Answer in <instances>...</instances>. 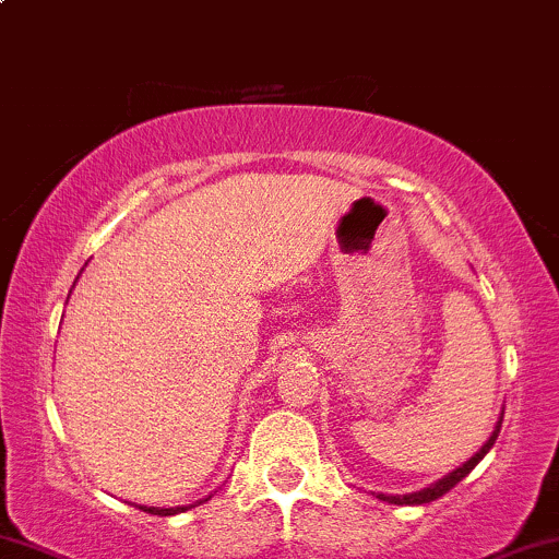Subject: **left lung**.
I'll list each match as a JSON object with an SVG mask.
<instances>
[{"label": "left lung", "instance_id": "left-lung-1", "mask_svg": "<svg viewBox=\"0 0 559 559\" xmlns=\"http://www.w3.org/2000/svg\"><path fill=\"white\" fill-rule=\"evenodd\" d=\"M500 427H502V419L497 421V427H495V432H492V437H489L487 442H484L481 445V450L476 455H472V459H468L466 463H463V466H459L455 468V472H450L448 476H442L440 481H435V484H429V487H425V489H419V492H412V495H380V500H385V502H393V506H425V502H432V500H437V497H442V495H448L450 489L455 487V484L459 481H463L466 479L468 474L474 472V466L476 463H479L484 455L489 453V448L495 445V440H497V435H500Z\"/></svg>", "mask_w": 559, "mask_h": 559}]
</instances>
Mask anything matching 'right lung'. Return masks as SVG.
<instances>
[{
    "label": "right lung",
    "mask_w": 559,
    "mask_h": 559,
    "mask_svg": "<svg viewBox=\"0 0 559 559\" xmlns=\"http://www.w3.org/2000/svg\"><path fill=\"white\" fill-rule=\"evenodd\" d=\"M207 500V497H205ZM205 500H200V502H205ZM198 502V506H200ZM190 508H194V506H181V508H145V506H140V510H145V513H151V515H177V513H185V510H190Z\"/></svg>",
    "instance_id": "add662e5"
}]
</instances>
